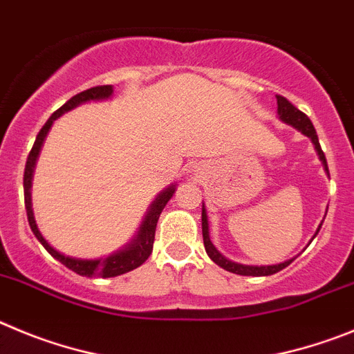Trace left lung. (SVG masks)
Returning <instances> with one entry per match:
<instances>
[{
  "label": "left lung",
  "instance_id": "obj_1",
  "mask_svg": "<svg viewBox=\"0 0 354 354\" xmlns=\"http://www.w3.org/2000/svg\"><path fill=\"white\" fill-rule=\"evenodd\" d=\"M277 113H279V118L282 120V122L288 123V125H291V127H295L296 130H300V132L305 133L307 138H310L312 145H314L317 155H319V160L323 162L324 171H326V174L330 176V173H328L326 157H324L323 149H321L316 129H314V125H312V122L308 120L307 114L301 113L300 109H296V107L292 106L288 98L280 97V95H277ZM201 221H203V241H205L206 254H208L209 259H212L213 263L218 264L221 268L227 270V272L236 273V275H247V277H266V275H273V273L280 272V270H284L286 266H289V264L292 263V259L284 261V263H280V264H272V266H252V264L234 263V261H231V259H227V257L222 256V254L215 248V245L212 243V240H209L208 215H206L205 203H203V213H201ZM319 229H321V224H319V227H317L316 234L319 232ZM316 234H314V236H316ZM312 240H314V238H312Z\"/></svg>",
  "mask_w": 354,
  "mask_h": 354
}]
</instances>
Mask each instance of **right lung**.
<instances>
[{
  "label": "right lung",
  "instance_id": "obj_1",
  "mask_svg": "<svg viewBox=\"0 0 354 354\" xmlns=\"http://www.w3.org/2000/svg\"><path fill=\"white\" fill-rule=\"evenodd\" d=\"M111 95H113V86L109 84L95 86V88H90V90L81 91V93H77L75 97L70 98L66 104H63L56 113H53V116L47 120L46 125L42 127V130L38 132L33 148H31L30 155H28L26 167H24V206H26L28 222H30V227L31 231H33L35 236H37V240L46 247V250L54 257V259H58L59 263L65 264L66 268L75 272L77 275H82V277L98 275L102 277V279H109V277H118V275H123V273L127 272H132V270L141 266V264L148 259L151 250H153L155 229H157L158 216H160L164 206L167 205V201L173 197L174 190H176V185H171V187H167V189L162 190V192L158 194L157 199H155L153 203H151V206H149L148 213H146L145 221H142L138 234H136V238H133L127 247H123L122 250H118V252L111 254V256L104 257V259H77V257H70V256H65V254L58 252L56 248L50 247V245L47 243L46 238L42 236V232L38 231L37 222H35V216H33V208H31V180H33V169H35V164H37L38 153H40V148H42L44 139H46L47 132H49L54 120H58L63 113L81 106V104H84V102L106 100V98H111Z\"/></svg>",
  "mask_w": 354,
  "mask_h": 354
}]
</instances>
